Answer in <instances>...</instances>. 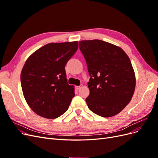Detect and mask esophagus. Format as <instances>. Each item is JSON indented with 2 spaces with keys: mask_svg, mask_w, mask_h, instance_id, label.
Here are the masks:
<instances>
[{
  "mask_svg": "<svg viewBox=\"0 0 158 158\" xmlns=\"http://www.w3.org/2000/svg\"><path fill=\"white\" fill-rule=\"evenodd\" d=\"M81 88H82V85H77V86H76V89H80Z\"/></svg>",
  "mask_w": 158,
  "mask_h": 158,
  "instance_id": "obj_1",
  "label": "esophagus"
}]
</instances>
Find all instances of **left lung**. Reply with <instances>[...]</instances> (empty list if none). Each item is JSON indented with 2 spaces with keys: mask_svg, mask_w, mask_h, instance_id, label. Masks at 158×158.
Masks as SVG:
<instances>
[{
  "mask_svg": "<svg viewBox=\"0 0 158 158\" xmlns=\"http://www.w3.org/2000/svg\"><path fill=\"white\" fill-rule=\"evenodd\" d=\"M90 76L85 99L88 108L98 115H116L131 102L136 77L131 62L121 47L99 40L79 41Z\"/></svg>",
  "mask_w": 158,
  "mask_h": 158,
  "instance_id": "8db88e82",
  "label": "left lung"
}]
</instances>
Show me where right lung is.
<instances>
[{"label": "right lung", "instance_id": "obj_1", "mask_svg": "<svg viewBox=\"0 0 158 158\" xmlns=\"http://www.w3.org/2000/svg\"><path fill=\"white\" fill-rule=\"evenodd\" d=\"M78 48V41L51 43L26 60L20 75L22 89L27 105L38 115L55 118L67 111L75 94L64 68Z\"/></svg>", "mask_w": 158, "mask_h": 158}]
</instances>
